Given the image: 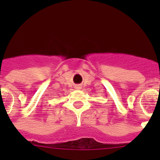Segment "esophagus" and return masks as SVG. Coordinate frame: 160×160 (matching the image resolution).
<instances>
[{
  "label": "esophagus",
  "instance_id": "obj_1",
  "mask_svg": "<svg viewBox=\"0 0 160 160\" xmlns=\"http://www.w3.org/2000/svg\"><path fill=\"white\" fill-rule=\"evenodd\" d=\"M82 86H80V85H77V86H75V89L76 90H80V89L82 88Z\"/></svg>",
  "mask_w": 160,
  "mask_h": 160
}]
</instances>
